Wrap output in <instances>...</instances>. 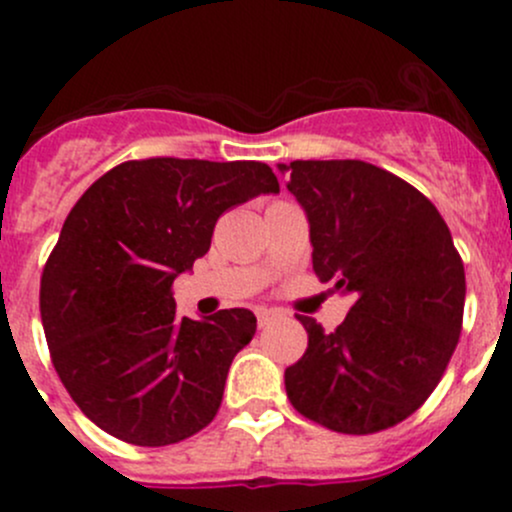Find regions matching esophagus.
<instances>
[{"label":"esophagus","mask_w":512,"mask_h":512,"mask_svg":"<svg viewBox=\"0 0 512 512\" xmlns=\"http://www.w3.org/2000/svg\"><path fill=\"white\" fill-rule=\"evenodd\" d=\"M255 314H257V324H260V327H267V324H272L275 319L282 317L280 309H275V307H257Z\"/></svg>","instance_id":"esophagus-1"}]
</instances>
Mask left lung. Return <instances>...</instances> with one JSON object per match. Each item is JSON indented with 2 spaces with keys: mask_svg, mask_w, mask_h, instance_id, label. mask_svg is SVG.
Instances as JSON below:
<instances>
[{
  "mask_svg": "<svg viewBox=\"0 0 512 512\" xmlns=\"http://www.w3.org/2000/svg\"><path fill=\"white\" fill-rule=\"evenodd\" d=\"M280 170L307 215L314 272L354 297L334 332L297 317L309 342L285 371L289 401L339 433L396 426L436 389L461 334L466 272L451 230L414 185L364 160Z\"/></svg>",
  "mask_w": 512,
  "mask_h": 512,
  "instance_id": "obj_1",
  "label": "left lung"
}]
</instances>
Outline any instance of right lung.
Masks as SVG:
<instances>
[{
	"mask_svg": "<svg viewBox=\"0 0 512 512\" xmlns=\"http://www.w3.org/2000/svg\"><path fill=\"white\" fill-rule=\"evenodd\" d=\"M265 193L280 183L257 160L148 158L111 168L71 208L41 275V324L61 384L98 428L168 446L218 414L257 319L178 317L173 282L227 208Z\"/></svg>",
	"mask_w": 512,
	"mask_h": 512,
	"instance_id": "obj_1",
	"label": "right lung"
}]
</instances>
